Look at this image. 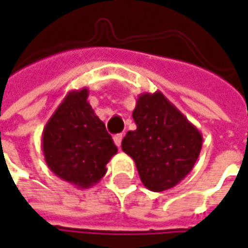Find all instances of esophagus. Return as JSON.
I'll return each mask as SVG.
<instances>
[{
    "label": "esophagus",
    "instance_id": "34e87169",
    "mask_svg": "<svg viewBox=\"0 0 248 248\" xmlns=\"http://www.w3.org/2000/svg\"><path fill=\"white\" fill-rule=\"evenodd\" d=\"M122 138H124V134H115V136H114V142H115V145H117L118 148L122 144Z\"/></svg>",
    "mask_w": 248,
    "mask_h": 248
}]
</instances>
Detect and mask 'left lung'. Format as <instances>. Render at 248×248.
<instances>
[{
  "mask_svg": "<svg viewBox=\"0 0 248 248\" xmlns=\"http://www.w3.org/2000/svg\"><path fill=\"white\" fill-rule=\"evenodd\" d=\"M122 151L134 160L141 182L151 191L172 188L193 170L202 134L160 91L138 96Z\"/></svg>",
  "mask_w": 248,
  "mask_h": 248,
  "instance_id": "left-lung-1",
  "label": "left lung"
}]
</instances>
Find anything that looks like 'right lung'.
<instances>
[{
    "instance_id": "right-lung-1",
    "label": "right lung",
    "mask_w": 248,
    "mask_h": 248,
    "mask_svg": "<svg viewBox=\"0 0 248 248\" xmlns=\"http://www.w3.org/2000/svg\"><path fill=\"white\" fill-rule=\"evenodd\" d=\"M48 168L62 181L89 188L107 172L118 148L88 103V89L70 91L42 133Z\"/></svg>"
}]
</instances>
